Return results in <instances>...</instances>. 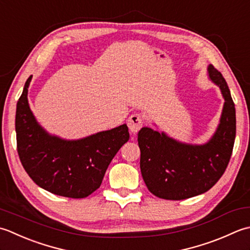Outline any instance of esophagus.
Returning <instances> with one entry per match:
<instances>
[{
  "label": "esophagus",
  "instance_id": "esophagus-1",
  "mask_svg": "<svg viewBox=\"0 0 250 250\" xmlns=\"http://www.w3.org/2000/svg\"><path fill=\"white\" fill-rule=\"evenodd\" d=\"M142 124H144V120H142L141 114L138 113H134L131 114L128 120H127V125H128L129 130L132 132V134H137L140 130L142 127Z\"/></svg>",
  "mask_w": 250,
  "mask_h": 250
}]
</instances>
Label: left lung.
Segmentation results:
<instances>
[{
  "label": "left lung",
  "mask_w": 250,
  "mask_h": 250,
  "mask_svg": "<svg viewBox=\"0 0 250 250\" xmlns=\"http://www.w3.org/2000/svg\"><path fill=\"white\" fill-rule=\"evenodd\" d=\"M207 74L225 99L220 121L209 140L203 145L187 144L150 127L138 132L141 175L157 197L179 201L207 192L230 161L236 134L235 106L222 74L212 64L207 67Z\"/></svg>",
  "instance_id": "obj_1"
}]
</instances>
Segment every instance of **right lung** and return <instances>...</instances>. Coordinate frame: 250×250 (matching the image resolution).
Instances as JSON below:
<instances>
[{"label":"right lung","instance_id":"1","mask_svg":"<svg viewBox=\"0 0 250 250\" xmlns=\"http://www.w3.org/2000/svg\"><path fill=\"white\" fill-rule=\"evenodd\" d=\"M32 75L17 103L16 134L20 162L30 178L53 194L83 198L100 187L106 168L121 146L129 140L126 124L67 140L39 124L28 101Z\"/></svg>","mask_w":250,"mask_h":250}]
</instances>
